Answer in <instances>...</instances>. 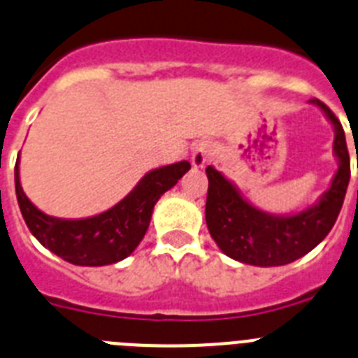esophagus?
<instances>
[{
	"instance_id": "34e87169",
	"label": "esophagus",
	"mask_w": 358,
	"mask_h": 358,
	"mask_svg": "<svg viewBox=\"0 0 358 358\" xmlns=\"http://www.w3.org/2000/svg\"><path fill=\"white\" fill-rule=\"evenodd\" d=\"M211 156V145L208 141H201V143L195 145L194 154H192V166L195 170L202 169L206 164L208 157Z\"/></svg>"
}]
</instances>
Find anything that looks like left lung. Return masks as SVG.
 <instances>
[{
  "label": "left lung",
  "mask_w": 358,
  "mask_h": 358,
  "mask_svg": "<svg viewBox=\"0 0 358 358\" xmlns=\"http://www.w3.org/2000/svg\"><path fill=\"white\" fill-rule=\"evenodd\" d=\"M334 127V156L339 169L321 197L301 211L276 215L252 206L238 186L215 166H208L206 224L220 251L236 262L256 267H280L296 262L327 238L339 217L350 182V154L337 116L312 98Z\"/></svg>",
  "instance_id": "1"
}]
</instances>
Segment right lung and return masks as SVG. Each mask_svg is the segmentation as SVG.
Here are the masks:
<instances>
[{
	"label": "right lung",
	"mask_w": 358,
	"mask_h": 358,
	"mask_svg": "<svg viewBox=\"0 0 358 358\" xmlns=\"http://www.w3.org/2000/svg\"><path fill=\"white\" fill-rule=\"evenodd\" d=\"M188 170V161L159 166L145 173L140 182L109 210L85 218H59L41 211L27 197L19 179L17 157L15 195L28 229L43 248L73 265L102 267L125 260L134 252L147 233L156 202Z\"/></svg>",
	"instance_id": "1"
}]
</instances>
